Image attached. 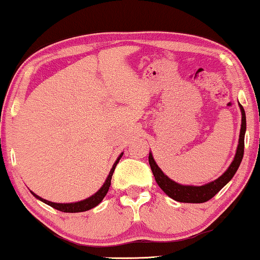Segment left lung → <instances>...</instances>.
<instances>
[{
	"label": "left lung",
	"mask_w": 260,
	"mask_h": 260,
	"mask_svg": "<svg viewBox=\"0 0 260 260\" xmlns=\"http://www.w3.org/2000/svg\"><path fill=\"white\" fill-rule=\"evenodd\" d=\"M242 111V127H241V134H239V143L237 147V152H236V156L228 168L225 173L218 179L210 182V183L201 185V187H192V185H182L176 183L165 175L162 170L158 168L156 162L154 161L152 154H149L148 161L149 166L152 168L153 175L155 177V181L158 184L162 190H164L169 197L173 200L177 201V202L183 203H204L207 201L211 200L228 182H229L234 175L237 172V169L241 165L243 155H244V135H245L246 131V118L245 112L242 105H239Z\"/></svg>",
	"instance_id": "1"
}]
</instances>
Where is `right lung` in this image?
Instances as JSON below:
<instances>
[{"label": "right lung", "mask_w": 260, "mask_h": 260, "mask_svg": "<svg viewBox=\"0 0 260 260\" xmlns=\"http://www.w3.org/2000/svg\"><path fill=\"white\" fill-rule=\"evenodd\" d=\"M121 156H122V154L120 155V156L118 157V160L114 162L113 167H112L110 174H108V177L106 179L105 183H104L103 187L100 188L99 190L94 193V195L91 196V197H88V199L84 200V201H80V202L64 203V204L63 203H53V202H50V201H46V200L41 199L40 196H37L36 193H34L32 191H31V192H32V195L35 197H37L38 200H41L42 202L46 203L48 205H50V207L55 208V209H57V210H59V211H63V212H83V211L90 210V209L96 207V205H98L104 200V197L106 196V193H107L108 189H110V185H111L112 175H113L114 169H115V167H117L118 162H119L120 158H121Z\"/></svg>", "instance_id": "add662e5"}]
</instances>
